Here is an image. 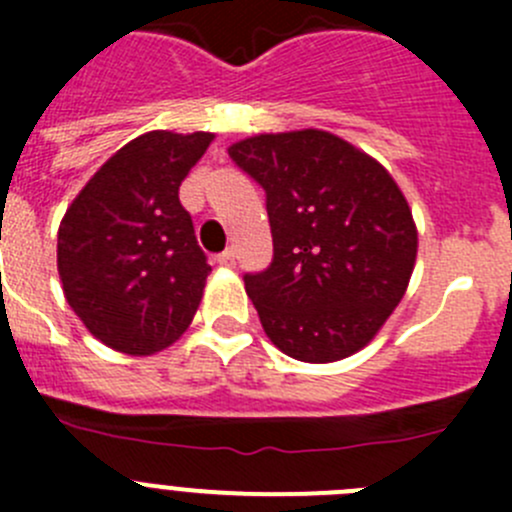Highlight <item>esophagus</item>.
<instances>
[{"label": "esophagus", "instance_id": "esophagus-1", "mask_svg": "<svg viewBox=\"0 0 512 512\" xmlns=\"http://www.w3.org/2000/svg\"><path fill=\"white\" fill-rule=\"evenodd\" d=\"M216 261L221 266H228V269H231V266H236V251H233V248H226L223 253H218Z\"/></svg>", "mask_w": 512, "mask_h": 512}]
</instances>
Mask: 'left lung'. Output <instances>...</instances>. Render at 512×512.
I'll list each match as a JSON object with an SVG mask.
<instances>
[{"instance_id":"left-lung-1","label":"left lung","mask_w":512,"mask_h":512,"mask_svg":"<svg viewBox=\"0 0 512 512\" xmlns=\"http://www.w3.org/2000/svg\"><path fill=\"white\" fill-rule=\"evenodd\" d=\"M266 193L274 259L246 274L266 337L299 362H337L374 339L405 296L417 228L392 175L324 130L228 148Z\"/></svg>"}]
</instances>
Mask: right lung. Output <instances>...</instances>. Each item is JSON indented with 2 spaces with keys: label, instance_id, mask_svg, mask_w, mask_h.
<instances>
[{
  "label": "right lung",
  "instance_id": "1",
  "mask_svg": "<svg viewBox=\"0 0 512 512\" xmlns=\"http://www.w3.org/2000/svg\"><path fill=\"white\" fill-rule=\"evenodd\" d=\"M211 133L153 130L90 178L57 233L67 304L92 337L145 357L186 332L211 271L178 188Z\"/></svg>",
  "mask_w": 512,
  "mask_h": 512
}]
</instances>
